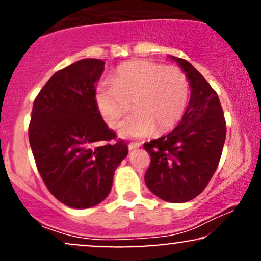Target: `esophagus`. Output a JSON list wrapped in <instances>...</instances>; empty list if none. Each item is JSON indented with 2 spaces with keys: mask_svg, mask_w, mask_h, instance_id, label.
Wrapping results in <instances>:
<instances>
[{
  "mask_svg": "<svg viewBox=\"0 0 261 261\" xmlns=\"http://www.w3.org/2000/svg\"><path fill=\"white\" fill-rule=\"evenodd\" d=\"M140 146H141L140 142H130L128 143V149H130V151H133V149H135V148H139Z\"/></svg>",
  "mask_w": 261,
  "mask_h": 261,
  "instance_id": "1",
  "label": "esophagus"
}]
</instances>
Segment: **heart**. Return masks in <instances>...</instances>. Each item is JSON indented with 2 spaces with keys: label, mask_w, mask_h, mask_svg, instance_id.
<instances>
[{
  "label": "heart",
  "mask_w": 261,
  "mask_h": 261,
  "mask_svg": "<svg viewBox=\"0 0 261 261\" xmlns=\"http://www.w3.org/2000/svg\"><path fill=\"white\" fill-rule=\"evenodd\" d=\"M189 81L181 70L151 60L124 62L95 92V101L110 127H118L131 108L135 112L122 124L120 134L143 137L174 128L189 101Z\"/></svg>",
  "instance_id": "heart-1"
}]
</instances>
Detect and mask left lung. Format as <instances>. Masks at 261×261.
Returning a JSON list of instances; mask_svg holds the SVG:
<instances>
[{"mask_svg": "<svg viewBox=\"0 0 261 261\" xmlns=\"http://www.w3.org/2000/svg\"><path fill=\"white\" fill-rule=\"evenodd\" d=\"M187 73L191 98L172 133L145 142L151 155L146 185L168 202H187L207 187L216 172L226 140V120L216 91L187 60L173 58Z\"/></svg>", "mask_w": 261, "mask_h": 261, "instance_id": "8db88e82", "label": "left lung"}]
</instances>
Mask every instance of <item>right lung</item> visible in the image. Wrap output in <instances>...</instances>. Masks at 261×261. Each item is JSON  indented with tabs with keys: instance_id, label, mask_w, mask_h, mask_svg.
<instances>
[{
	"instance_id": "obj_1",
	"label": "right lung",
	"mask_w": 261,
	"mask_h": 261,
	"mask_svg": "<svg viewBox=\"0 0 261 261\" xmlns=\"http://www.w3.org/2000/svg\"><path fill=\"white\" fill-rule=\"evenodd\" d=\"M99 59H85L56 72L33 104L28 135L44 184L68 207L88 208L110 193L127 143L107 126L95 101Z\"/></svg>"
}]
</instances>
